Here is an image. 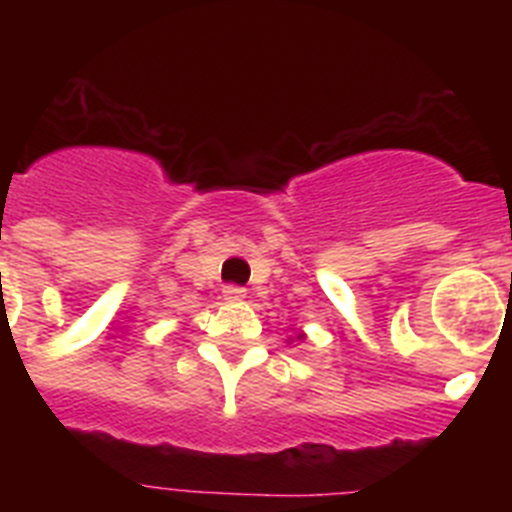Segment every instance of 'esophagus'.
Returning a JSON list of instances; mask_svg holds the SVG:
<instances>
[{
  "label": "esophagus",
  "instance_id": "obj_1",
  "mask_svg": "<svg viewBox=\"0 0 512 512\" xmlns=\"http://www.w3.org/2000/svg\"><path fill=\"white\" fill-rule=\"evenodd\" d=\"M223 297L228 302H238V300H243V297H246V289L238 287V284H228V287L223 289Z\"/></svg>",
  "mask_w": 512,
  "mask_h": 512
}]
</instances>
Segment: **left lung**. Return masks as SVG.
Here are the masks:
<instances>
[{
	"label": "left lung",
	"instance_id": "1",
	"mask_svg": "<svg viewBox=\"0 0 512 512\" xmlns=\"http://www.w3.org/2000/svg\"><path fill=\"white\" fill-rule=\"evenodd\" d=\"M297 338H302V333H300V336H297Z\"/></svg>",
	"mask_w": 512,
	"mask_h": 512
}]
</instances>
